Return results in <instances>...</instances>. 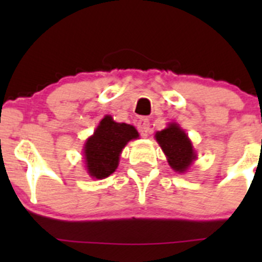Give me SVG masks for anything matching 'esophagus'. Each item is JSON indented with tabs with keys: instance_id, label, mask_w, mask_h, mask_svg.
<instances>
[{
	"instance_id": "esophagus-1",
	"label": "esophagus",
	"mask_w": 262,
	"mask_h": 262,
	"mask_svg": "<svg viewBox=\"0 0 262 262\" xmlns=\"http://www.w3.org/2000/svg\"><path fill=\"white\" fill-rule=\"evenodd\" d=\"M150 124H149V120H148L147 118H141L138 121V130L139 133H141L142 137H147L148 133H149L150 130Z\"/></svg>"
}]
</instances>
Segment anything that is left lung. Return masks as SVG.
Returning <instances> with one entry per match:
<instances>
[{"instance_id": "8db88e82", "label": "left lung", "mask_w": 262, "mask_h": 262, "mask_svg": "<svg viewBox=\"0 0 262 262\" xmlns=\"http://www.w3.org/2000/svg\"><path fill=\"white\" fill-rule=\"evenodd\" d=\"M156 141L167 157L168 165L176 172H185L192 161L196 160V153L192 148L191 141L176 123H170L167 128L157 132Z\"/></svg>"}]
</instances>
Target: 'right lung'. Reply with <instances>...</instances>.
<instances>
[{
    "instance_id": "1",
    "label": "right lung",
    "mask_w": 262,
    "mask_h": 262,
    "mask_svg": "<svg viewBox=\"0 0 262 262\" xmlns=\"http://www.w3.org/2000/svg\"><path fill=\"white\" fill-rule=\"evenodd\" d=\"M139 137L133 125L115 123L106 115L83 147L87 172L94 179H105L112 175L119 165L121 150L132 139Z\"/></svg>"
}]
</instances>
